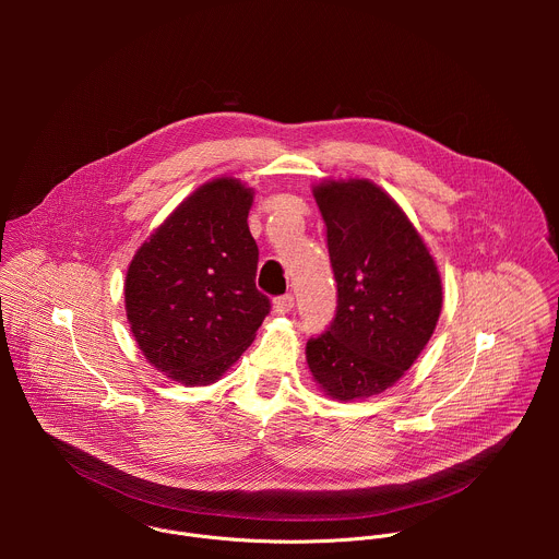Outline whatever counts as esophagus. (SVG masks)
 Here are the masks:
<instances>
[{
  "label": "esophagus",
  "mask_w": 559,
  "mask_h": 559,
  "mask_svg": "<svg viewBox=\"0 0 559 559\" xmlns=\"http://www.w3.org/2000/svg\"><path fill=\"white\" fill-rule=\"evenodd\" d=\"M292 307H294V296L292 294L278 296L274 300V313H287V311H292Z\"/></svg>",
  "instance_id": "34e87169"
}]
</instances>
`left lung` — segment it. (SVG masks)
<instances>
[{
  "label": "left lung",
  "mask_w": 559,
  "mask_h": 559,
  "mask_svg": "<svg viewBox=\"0 0 559 559\" xmlns=\"http://www.w3.org/2000/svg\"><path fill=\"white\" fill-rule=\"evenodd\" d=\"M313 199L328 227L338 305L305 356L325 395L362 401L401 380L429 343L442 281L407 214L369 179L323 181Z\"/></svg>",
  "instance_id": "obj_1"
}]
</instances>
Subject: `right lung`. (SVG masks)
<instances>
[{
	"instance_id": "add662e5",
	"label": "right lung",
	"mask_w": 559,
	"mask_h": 559,
	"mask_svg": "<svg viewBox=\"0 0 559 559\" xmlns=\"http://www.w3.org/2000/svg\"><path fill=\"white\" fill-rule=\"evenodd\" d=\"M252 188L221 177L194 190L136 250L126 274L130 332L152 367L199 386L252 345L270 298L257 289Z\"/></svg>"
}]
</instances>
